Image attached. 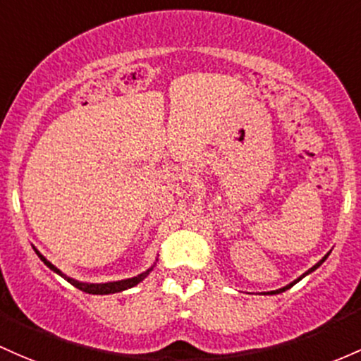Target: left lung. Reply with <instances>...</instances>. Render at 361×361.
<instances>
[{
  "instance_id": "left-lung-1",
  "label": "left lung",
  "mask_w": 361,
  "mask_h": 361,
  "mask_svg": "<svg viewBox=\"0 0 361 361\" xmlns=\"http://www.w3.org/2000/svg\"><path fill=\"white\" fill-rule=\"evenodd\" d=\"M327 257H329V253H327V255H326V257H324V259H322V260H320V262H317V264L314 265V267H312V269H308V271H307V272H305V274H303L302 277H305V276H307V274H310V272H312V271H315V269H317V267H319V265H322V262H324V260H326V259H327ZM302 277H298V279H296V281H293V283H290V284H288V286L281 288V290H276V291H269V293H267V295H277V293H283V291L290 290V288L293 286V284H296V283H298V281H300V279H302ZM264 295H265V293H264Z\"/></svg>"
}]
</instances>
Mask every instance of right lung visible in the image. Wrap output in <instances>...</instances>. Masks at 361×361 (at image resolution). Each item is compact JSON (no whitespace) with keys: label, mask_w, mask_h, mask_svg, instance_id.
<instances>
[{"label":"right lung","mask_w":361,"mask_h":361,"mask_svg":"<svg viewBox=\"0 0 361 361\" xmlns=\"http://www.w3.org/2000/svg\"><path fill=\"white\" fill-rule=\"evenodd\" d=\"M34 250H35V248H34ZM35 253H37L39 259H41L42 262H44V264L47 265V267L51 269V271H54V272H56V274L61 276L63 279H66V281H68L70 284H73L75 288H78V290H80V291L89 293V295H111V293H120V291H125V290H128V288H133V286H135V284L140 283V281H144L145 277L149 276V272L152 271V267H150V269H147V271L142 272V274H138V276H135V277H130V279H123V281H114V283H102V284L80 283V281L71 279V277H68V276L63 274V272L59 271L58 267H54V265L51 264L49 260H47V259H44V257H42L41 253H39L37 250H35Z\"/></svg>","instance_id":"obj_1"}]
</instances>
